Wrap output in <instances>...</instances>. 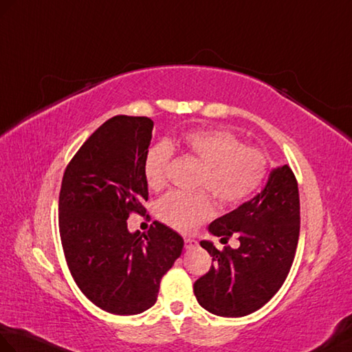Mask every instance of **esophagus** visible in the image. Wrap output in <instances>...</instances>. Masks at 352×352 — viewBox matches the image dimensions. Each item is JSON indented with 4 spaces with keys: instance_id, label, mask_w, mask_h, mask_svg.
<instances>
[{
    "instance_id": "obj_1",
    "label": "esophagus",
    "mask_w": 352,
    "mask_h": 352,
    "mask_svg": "<svg viewBox=\"0 0 352 352\" xmlns=\"http://www.w3.org/2000/svg\"><path fill=\"white\" fill-rule=\"evenodd\" d=\"M195 246H198V241L195 239H190V236H184V248L186 249H192Z\"/></svg>"
}]
</instances>
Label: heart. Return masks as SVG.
<instances>
[{
	"instance_id": "1",
	"label": "heart",
	"mask_w": 352,
	"mask_h": 352,
	"mask_svg": "<svg viewBox=\"0 0 352 352\" xmlns=\"http://www.w3.org/2000/svg\"><path fill=\"white\" fill-rule=\"evenodd\" d=\"M186 151L202 165L198 187L207 189L223 206L246 199L264 182L268 170L265 154L256 146H244L226 130H193L183 136ZM174 150L162 141L146 151L144 175L150 189L166 184ZM157 217L174 230L190 232L214 214L211 196L204 192H169L157 202Z\"/></svg>"
}]
</instances>
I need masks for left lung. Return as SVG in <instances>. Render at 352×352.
<instances>
[{
    "mask_svg": "<svg viewBox=\"0 0 352 352\" xmlns=\"http://www.w3.org/2000/svg\"><path fill=\"white\" fill-rule=\"evenodd\" d=\"M208 231L220 241L235 235L240 248L217 250L211 241H201L214 264L195 282L196 300L217 316L253 314L280 289L296 256L300 198L291 168H274L261 193L211 222Z\"/></svg>",
    "mask_w": 352,
    "mask_h": 352,
    "instance_id": "obj_1",
    "label": "left lung"
}]
</instances>
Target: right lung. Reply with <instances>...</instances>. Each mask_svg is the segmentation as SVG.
Masks as SVG:
<instances>
[{
    "label": "right lung",
    "mask_w": 352,
    "mask_h": 352,
    "mask_svg": "<svg viewBox=\"0 0 352 352\" xmlns=\"http://www.w3.org/2000/svg\"><path fill=\"white\" fill-rule=\"evenodd\" d=\"M154 122L117 116L89 136L65 168L58 223L65 261L79 289L116 315H136L157 300L163 274L182 255V235L154 222L130 232V213L148 199L144 160Z\"/></svg>",
    "instance_id": "add662e5"
}]
</instances>
